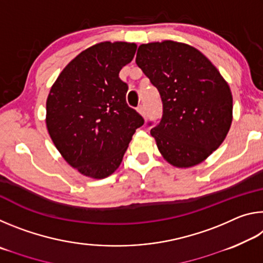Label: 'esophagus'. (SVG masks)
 <instances>
[{
  "label": "esophagus",
  "instance_id": "34e87169",
  "mask_svg": "<svg viewBox=\"0 0 263 263\" xmlns=\"http://www.w3.org/2000/svg\"><path fill=\"white\" fill-rule=\"evenodd\" d=\"M137 111L142 116V117H144V118L146 117V109H145L144 105H139V106H138Z\"/></svg>",
  "mask_w": 263,
  "mask_h": 263
}]
</instances>
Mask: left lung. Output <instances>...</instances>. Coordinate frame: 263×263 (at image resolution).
<instances>
[{
  "mask_svg": "<svg viewBox=\"0 0 263 263\" xmlns=\"http://www.w3.org/2000/svg\"><path fill=\"white\" fill-rule=\"evenodd\" d=\"M136 62L162 100L161 122L151 130L162 158L176 168L203 162L232 124L229 83L201 51L184 43L141 44Z\"/></svg>",
  "mask_w": 263,
  "mask_h": 263,
  "instance_id": "obj_1",
  "label": "left lung"
}]
</instances>
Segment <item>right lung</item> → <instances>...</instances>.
<instances>
[{
    "mask_svg": "<svg viewBox=\"0 0 263 263\" xmlns=\"http://www.w3.org/2000/svg\"><path fill=\"white\" fill-rule=\"evenodd\" d=\"M136 50V43H97L66 65L48 92V135L66 162L84 176L100 180L117 171L144 124L126 104L127 84L118 77Z\"/></svg>",
    "mask_w": 263,
    "mask_h": 263,
    "instance_id": "obj_1",
    "label": "right lung"
}]
</instances>
